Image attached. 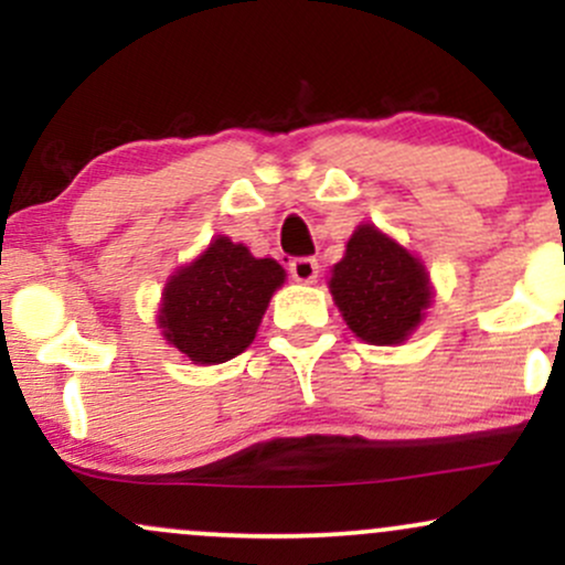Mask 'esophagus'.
Here are the masks:
<instances>
[{"instance_id":"34e87169","label":"esophagus","mask_w":565,"mask_h":565,"mask_svg":"<svg viewBox=\"0 0 565 565\" xmlns=\"http://www.w3.org/2000/svg\"><path fill=\"white\" fill-rule=\"evenodd\" d=\"M289 274L295 281L310 284L316 281V276H319V263H316L313 257H295V260L289 263Z\"/></svg>"}]
</instances>
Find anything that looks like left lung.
<instances>
[{
    "instance_id": "left-lung-1",
    "label": "left lung",
    "mask_w": 565,
    "mask_h": 565,
    "mask_svg": "<svg viewBox=\"0 0 565 565\" xmlns=\"http://www.w3.org/2000/svg\"><path fill=\"white\" fill-rule=\"evenodd\" d=\"M329 289L348 327L372 345L404 342L430 305L423 265L374 225L350 236Z\"/></svg>"
}]
</instances>
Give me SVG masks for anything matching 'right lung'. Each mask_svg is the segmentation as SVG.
Segmentation results:
<instances>
[{"instance_id":"add662e5","label":"right lung","mask_w":565,"mask_h":565,"mask_svg":"<svg viewBox=\"0 0 565 565\" xmlns=\"http://www.w3.org/2000/svg\"><path fill=\"white\" fill-rule=\"evenodd\" d=\"M284 268L257 260L242 244L220 236L196 263L185 265L164 289L159 323L164 337L196 364H223L255 340Z\"/></svg>"}]
</instances>
